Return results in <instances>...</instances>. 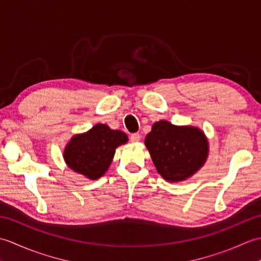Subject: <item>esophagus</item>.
<instances>
[{
    "instance_id": "esophagus-1",
    "label": "esophagus",
    "mask_w": 261,
    "mask_h": 261,
    "mask_svg": "<svg viewBox=\"0 0 261 261\" xmlns=\"http://www.w3.org/2000/svg\"><path fill=\"white\" fill-rule=\"evenodd\" d=\"M130 140H131V142H138L140 140V135L139 134H132L130 136Z\"/></svg>"
}]
</instances>
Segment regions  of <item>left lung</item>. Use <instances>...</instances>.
I'll return each instance as SVG.
<instances>
[{
	"label": "left lung",
	"instance_id": "left-lung-1",
	"mask_svg": "<svg viewBox=\"0 0 261 261\" xmlns=\"http://www.w3.org/2000/svg\"><path fill=\"white\" fill-rule=\"evenodd\" d=\"M158 173L168 181L185 180L205 163L208 143L194 126H177L168 121L156 122L145 140Z\"/></svg>",
	"mask_w": 261,
	"mask_h": 261
}]
</instances>
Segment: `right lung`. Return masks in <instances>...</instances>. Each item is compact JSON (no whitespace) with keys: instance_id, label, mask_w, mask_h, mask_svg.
Here are the masks:
<instances>
[{"instance_id":"obj_1","label":"right lung","mask_w":261,"mask_h":261,"mask_svg":"<svg viewBox=\"0 0 261 261\" xmlns=\"http://www.w3.org/2000/svg\"><path fill=\"white\" fill-rule=\"evenodd\" d=\"M126 141L124 132L99 123L86 134L73 137L65 148V162L76 173L97 179L108 170L115 148Z\"/></svg>"}]
</instances>
